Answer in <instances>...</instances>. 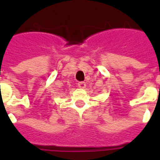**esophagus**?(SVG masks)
<instances>
[{
    "instance_id": "1",
    "label": "esophagus",
    "mask_w": 160,
    "mask_h": 160,
    "mask_svg": "<svg viewBox=\"0 0 160 160\" xmlns=\"http://www.w3.org/2000/svg\"><path fill=\"white\" fill-rule=\"evenodd\" d=\"M78 85V87H80V88H85L86 87V82H84V81H80L79 83L77 84Z\"/></svg>"
}]
</instances>
